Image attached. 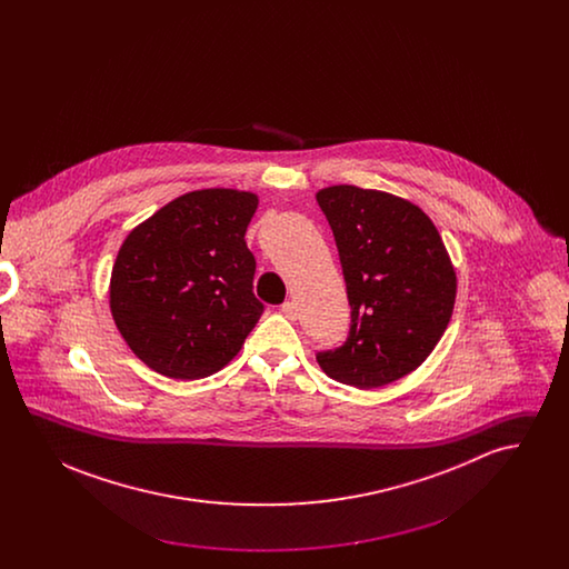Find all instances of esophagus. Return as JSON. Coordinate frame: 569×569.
Instances as JSON below:
<instances>
[{
    "label": "esophagus",
    "mask_w": 569,
    "mask_h": 569,
    "mask_svg": "<svg viewBox=\"0 0 569 569\" xmlns=\"http://www.w3.org/2000/svg\"><path fill=\"white\" fill-rule=\"evenodd\" d=\"M281 313L288 318V320H297L298 318V305L295 300H288L281 305Z\"/></svg>",
    "instance_id": "1"
}]
</instances>
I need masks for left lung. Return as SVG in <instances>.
I'll return each mask as SVG.
<instances>
[{
	"label": "left lung",
	"mask_w": 569,
	"mask_h": 569,
	"mask_svg": "<svg viewBox=\"0 0 569 569\" xmlns=\"http://www.w3.org/2000/svg\"><path fill=\"white\" fill-rule=\"evenodd\" d=\"M352 307L348 339L316 353L328 378L378 388L433 352L452 318L457 274L433 221L392 193L318 191Z\"/></svg>",
	"instance_id": "left-lung-1"
}]
</instances>
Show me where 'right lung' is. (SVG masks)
I'll return each instance as SVG.
<instances>
[{"label":"right lung","mask_w":569,"mask_h":569,"mask_svg":"<svg viewBox=\"0 0 569 569\" xmlns=\"http://www.w3.org/2000/svg\"><path fill=\"white\" fill-rule=\"evenodd\" d=\"M258 198L202 190L168 202L121 244L110 311L132 352L166 378L226 367L264 313L244 232Z\"/></svg>","instance_id":"add662e5"}]
</instances>
